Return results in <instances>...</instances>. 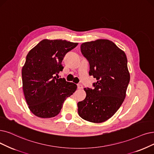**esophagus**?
<instances>
[{
    "mask_svg": "<svg viewBox=\"0 0 154 154\" xmlns=\"http://www.w3.org/2000/svg\"><path fill=\"white\" fill-rule=\"evenodd\" d=\"M78 89H82L83 88V85L82 84H78Z\"/></svg>",
    "mask_w": 154,
    "mask_h": 154,
    "instance_id": "obj_1",
    "label": "esophagus"
}]
</instances>
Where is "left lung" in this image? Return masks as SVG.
Instances as JSON below:
<instances>
[{
    "label": "left lung",
    "instance_id": "8db88e82",
    "mask_svg": "<svg viewBox=\"0 0 154 154\" xmlns=\"http://www.w3.org/2000/svg\"><path fill=\"white\" fill-rule=\"evenodd\" d=\"M81 52L89 62V75L97 81L94 89L84 88L87 96L78 103V114L100 123L111 118L126 97L130 79L127 57L112 41L104 39L83 43Z\"/></svg>",
    "mask_w": 154,
    "mask_h": 154
}]
</instances>
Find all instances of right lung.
<instances>
[{
    "label": "right lung",
    "mask_w": 154,
    "mask_h": 154,
    "mask_svg": "<svg viewBox=\"0 0 154 154\" xmlns=\"http://www.w3.org/2000/svg\"><path fill=\"white\" fill-rule=\"evenodd\" d=\"M78 44L44 39L27 54L22 68L23 89L28 107L36 116L50 118L57 116L64 100L76 90V84L58 79V74L64 68L65 55Z\"/></svg>",
    "instance_id": "add662e5"
}]
</instances>
